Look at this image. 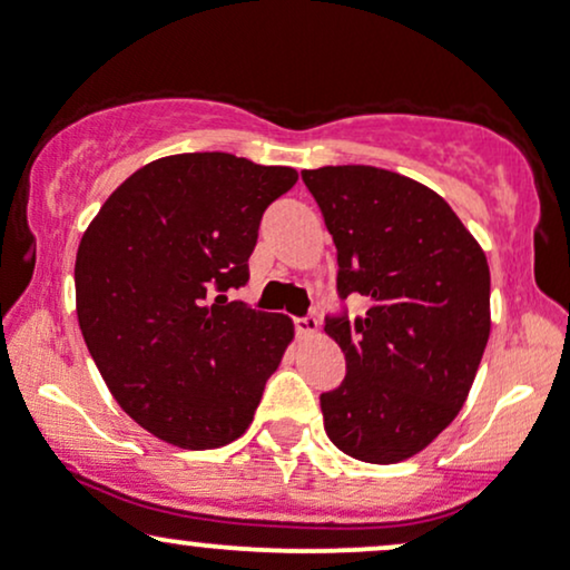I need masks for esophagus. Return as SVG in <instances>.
Wrapping results in <instances>:
<instances>
[{
  "label": "esophagus",
  "instance_id": "34e87169",
  "mask_svg": "<svg viewBox=\"0 0 570 570\" xmlns=\"http://www.w3.org/2000/svg\"><path fill=\"white\" fill-rule=\"evenodd\" d=\"M317 330H320V320L314 317V314H306V317L296 320V333L304 335V338H312V335H317Z\"/></svg>",
  "mask_w": 570,
  "mask_h": 570
}]
</instances>
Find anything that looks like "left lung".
<instances>
[{"mask_svg": "<svg viewBox=\"0 0 570 570\" xmlns=\"http://www.w3.org/2000/svg\"><path fill=\"white\" fill-rule=\"evenodd\" d=\"M338 250V296L367 312L325 320L346 377L320 396L341 452L391 465L423 452L456 417L487 348L489 264L449 203L375 166L301 171Z\"/></svg>", "mask_w": 570, "mask_h": 570, "instance_id": "obj_1", "label": "left lung"}]
</instances>
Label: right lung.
<instances>
[{"instance_id":"1","label":"right lung","mask_w":570,"mask_h":570,"mask_svg":"<svg viewBox=\"0 0 570 570\" xmlns=\"http://www.w3.org/2000/svg\"><path fill=\"white\" fill-rule=\"evenodd\" d=\"M296 181L291 166L181 153L131 174L83 232L81 335L121 410L160 441L216 449L250 425L293 322L224 293L248 283L264 210Z\"/></svg>"}]
</instances>
